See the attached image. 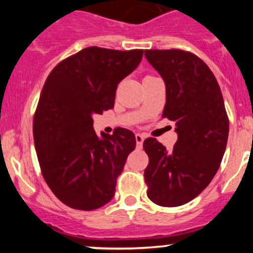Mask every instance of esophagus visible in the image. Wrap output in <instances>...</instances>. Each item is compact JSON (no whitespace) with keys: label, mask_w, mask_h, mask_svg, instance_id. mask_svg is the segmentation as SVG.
Wrapping results in <instances>:
<instances>
[{"label":"esophagus","mask_w":253,"mask_h":253,"mask_svg":"<svg viewBox=\"0 0 253 253\" xmlns=\"http://www.w3.org/2000/svg\"><path fill=\"white\" fill-rule=\"evenodd\" d=\"M144 138H145V137L141 133L136 134V142H137V148H138V149H141V148H142L143 142H144Z\"/></svg>","instance_id":"1"}]
</instances>
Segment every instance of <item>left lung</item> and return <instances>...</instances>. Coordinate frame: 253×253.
<instances>
[{"instance_id":"left-lung-1","label":"left lung","mask_w":253,"mask_h":253,"mask_svg":"<svg viewBox=\"0 0 253 253\" xmlns=\"http://www.w3.org/2000/svg\"><path fill=\"white\" fill-rule=\"evenodd\" d=\"M148 62L167 89L163 117L176 125L171 150L155 138L143 143L149 158L144 170L147 196L162 207H178L211 183L225 153L229 120L223 95L208 66L182 50H145Z\"/></svg>"}]
</instances>
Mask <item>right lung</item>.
Returning <instances> with one entry per match:
<instances>
[{
  "instance_id": "1",
  "label": "right lung",
  "mask_w": 253,
  "mask_h": 253,
  "mask_svg": "<svg viewBox=\"0 0 253 253\" xmlns=\"http://www.w3.org/2000/svg\"><path fill=\"white\" fill-rule=\"evenodd\" d=\"M143 50L96 46L58 63L40 94L33 133L42 176L66 206L93 211L110 202L127 157L136 148L134 133L93 128V115L114 108L117 84L131 75Z\"/></svg>"
}]
</instances>
